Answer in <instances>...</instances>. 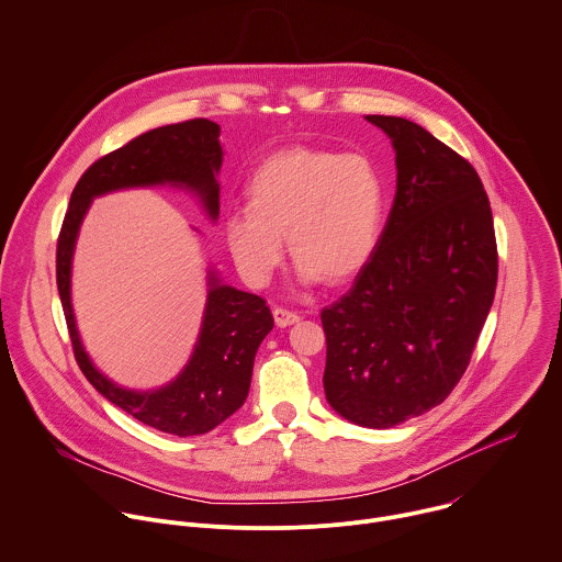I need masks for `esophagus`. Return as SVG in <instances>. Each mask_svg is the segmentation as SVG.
<instances>
[{
	"instance_id": "obj_1",
	"label": "esophagus",
	"mask_w": 562,
	"mask_h": 562,
	"mask_svg": "<svg viewBox=\"0 0 562 562\" xmlns=\"http://www.w3.org/2000/svg\"><path fill=\"white\" fill-rule=\"evenodd\" d=\"M272 316H274V323H277L279 327H290V325H294V323L301 321V316H299L296 312H290V310H283V307H274V310H272Z\"/></svg>"
}]
</instances>
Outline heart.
Segmentation results:
<instances>
[{"label":"heart","mask_w":562,"mask_h":562,"mask_svg":"<svg viewBox=\"0 0 562 562\" xmlns=\"http://www.w3.org/2000/svg\"><path fill=\"white\" fill-rule=\"evenodd\" d=\"M386 184L358 151L290 147L268 156L248 178L246 209L224 224L226 248L252 285L270 281L283 237L303 281L340 283L358 274L382 233Z\"/></svg>","instance_id":"heart-1"}]
</instances>
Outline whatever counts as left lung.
Listing matches in <instances>:
<instances>
[{"mask_svg": "<svg viewBox=\"0 0 562 562\" xmlns=\"http://www.w3.org/2000/svg\"><path fill=\"white\" fill-rule=\"evenodd\" d=\"M393 143L397 189L373 255L321 312L331 408L391 428L441 404L470 364L498 255L474 167L417 123L367 116Z\"/></svg>", "mask_w": 562, "mask_h": 562, "instance_id": "left-lung-1", "label": "left lung"}]
</instances>
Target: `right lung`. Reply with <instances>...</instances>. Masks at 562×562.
I'll return each mask as SVG.
<instances>
[{
	"mask_svg": "<svg viewBox=\"0 0 562 562\" xmlns=\"http://www.w3.org/2000/svg\"><path fill=\"white\" fill-rule=\"evenodd\" d=\"M222 156L220 125L209 119L165 125L130 140L81 176L57 241V285L83 375L103 397L138 422L178 437L213 430L246 402L255 353L274 327L270 307L257 294L222 285L211 270L200 338L184 371L162 389L130 391L108 380L83 349L70 301L72 252L92 200L119 189L184 187L200 198L209 217L217 220Z\"/></svg>",
	"mask_w": 562,
	"mask_h": 562,
	"instance_id": "obj_1",
	"label": "right lung"
}]
</instances>
